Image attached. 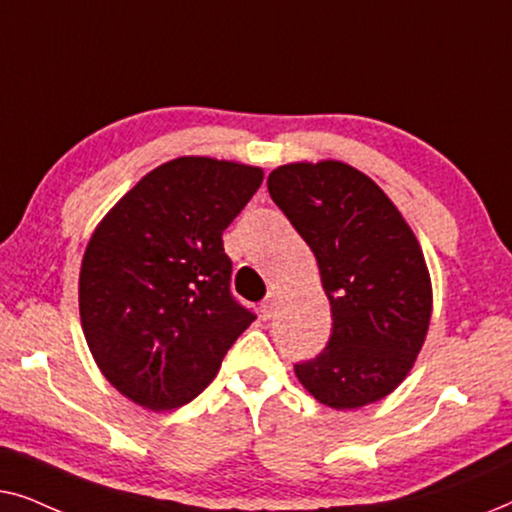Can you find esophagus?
Wrapping results in <instances>:
<instances>
[{
	"label": "esophagus",
	"instance_id": "34e87169",
	"mask_svg": "<svg viewBox=\"0 0 512 512\" xmlns=\"http://www.w3.org/2000/svg\"><path fill=\"white\" fill-rule=\"evenodd\" d=\"M277 305H279V298H277V293H268V298H265V300H263V305H261L263 319H272V317H275V312H277Z\"/></svg>",
	"mask_w": 512,
	"mask_h": 512
}]
</instances>
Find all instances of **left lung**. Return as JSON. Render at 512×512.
I'll return each mask as SVG.
<instances>
[{
  "instance_id": "8db88e82",
  "label": "left lung",
  "mask_w": 512,
  "mask_h": 512,
  "mask_svg": "<svg viewBox=\"0 0 512 512\" xmlns=\"http://www.w3.org/2000/svg\"><path fill=\"white\" fill-rule=\"evenodd\" d=\"M268 191L314 251L331 303V340L296 363V377L335 410L382 401L415 366L431 321L415 233L373 179L340 160L277 167Z\"/></svg>"
}]
</instances>
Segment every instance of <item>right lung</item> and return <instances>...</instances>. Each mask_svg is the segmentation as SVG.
<instances>
[{"label": "right lung", "mask_w": 512, "mask_h": 512, "mask_svg": "<svg viewBox=\"0 0 512 512\" xmlns=\"http://www.w3.org/2000/svg\"><path fill=\"white\" fill-rule=\"evenodd\" d=\"M263 181L254 165L181 156L137 181L90 235L79 312L102 375L149 410L193 401L254 312L230 293L226 230Z\"/></svg>", "instance_id": "right-lung-1"}]
</instances>
